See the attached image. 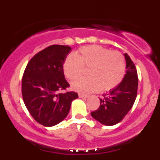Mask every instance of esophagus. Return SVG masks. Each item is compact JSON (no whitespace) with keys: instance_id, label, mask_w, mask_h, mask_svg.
<instances>
[{"instance_id":"obj_1","label":"esophagus","mask_w":160,"mask_h":160,"mask_svg":"<svg viewBox=\"0 0 160 160\" xmlns=\"http://www.w3.org/2000/svg\"><path fill=\"white\" fill-rule=\"evenodd\" d=\"M79 95V98H88V95H83V94H79L78 95Z\"/></svg>"}]
</instances>
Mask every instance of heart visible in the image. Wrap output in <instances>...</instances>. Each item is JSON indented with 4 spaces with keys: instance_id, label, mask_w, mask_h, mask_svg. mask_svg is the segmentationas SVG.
<instances>
[{
    "instance_id": "1",
    "label": "heart",
    "mask_w": 160,
    "mask_h": 160,
    "mask_svg": "<svg viewBox=\"0 0 160 160\" xmlns=\"http://www.w3.org/2000/svg\"><path fill=\"white\" fill-rule=\"evenodd\" d=\"M84 68H89V78L80 79L71 83L73 90L83 94L96 92L101 89L109 91L120 83L124 78L126 64L120 52H111L99 46L80 48L69 55L63 64L65 77L70 80L80 78Z\"/></svg>"
}]
</instances>
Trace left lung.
I'll return each mask as SVG.
<instances>
[{
    "label": "left lung",
    "mask_w": 160,
    "mask_h": 160,
    "mask_svg": "<svg viewBox=\"0 0 160 160\" xmlns=\"http://www.w3.org/2000/svg\"><path fill=\"white\" fill-rule=\"evenodd\" d=\"M126 59V74L117 87L110 90L100 99V106L91 115L95 120L104 126H113L120 122L132 108L137 96V70L127 53Z\"/></svg>",
    "instance_id": "left-lung-1"
}]
</instances>
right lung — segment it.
<instances>
[{
  "instance_id": "obj_1",
  "label": "right lung",
  "mask_w": 160,
  "mask_h": 160,
  "mask_svg": "<svg viewBox=\"0 0 160 160\" xmlns=\"http://www.w3.org/2000/svg\"><path fill=\"white\" fill-rule=\"evenodd\" d=\"M71 51L68 46L52 45L29 61L22 81V93L28 111L38 123L50 127L68 114L78 93H58L69 86L64 75L63 64Z\"/></svg>"
}]
</instances>
